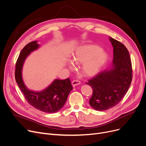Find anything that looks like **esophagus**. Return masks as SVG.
Here are the masks:
<instances>
[{"mask_svg":"<svg viewBox=\"0 0 146 146\" xmlns=\"http://www.w3.org/2000/svg\"><path fill=\"white\" fill-rule=\"evenodd\" d=\"M72 84L73 86L74 87V86H76V85H80V82L79 80H73V81H72Z\"/></svg>","mask_w":146,"mask_h":146,"instance_id":"1","label":"esophagus"}]
</instances>
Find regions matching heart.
<instances>
[{"label":"heart","mask_w":146,"mask_h":146,"mask_svg":"<svg viewBox=\"0 0 146 146\" xmlns=\"http://www.w3.org/2000/svg\"><path fill=\"white\" fill-rule=\"evenodd\" d=\"M108 54L102 51L98 45L89 44L80 46L76 48L72 56V60L77 64L83 63L82 70L83 74L90 77L98 73L107 62ZM68 67L74 68L70 61L67 63Z\"/></svg>","instance_id":"obj_1"}]
</instances>
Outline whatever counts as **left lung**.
Here are the masks:
<instances>
[{
    "label": "left lung",
    "mask_w": 146,
    "mask_h": 146,
    "mask_svg": "<svg viewBox=\"0 0 146 146\" xmlns=\"http://www.w3.org/2000/svg\"><path fill=\"white\" fill-rule=\"evenodd\" d=\"M110 41L113 48L111 67L98 73L86 83L93 90L89 104L99 111L110 109L119 103L132 81V64L127 48L111 37Z\"/></svg>",
    "instance_id": "1"
}]
</instances>
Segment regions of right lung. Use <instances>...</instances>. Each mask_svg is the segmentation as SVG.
<instances>
[{
    "mask_svg": "<svg viewBox=\"0 0 146 146\" xmlns=\"http://www.w3.org/2000/svg\"><path fill=\"white\" fill-rule=\"evenodd\" d=\"M37 42L34 41L28 43L21 51L15 67V80L31 105L44 112L54 113L63 108L73 87L70 79L67 78L65 80L56 79L47 88L40 92L31 90L27 88L22 79V67L31 52L40 47Z\"/></svg>",
    "mask_w": 146,
    "mask_h": 146,
    "instance_id": "right-lung-1",
    "label": "right lung"
}]
</instances>
